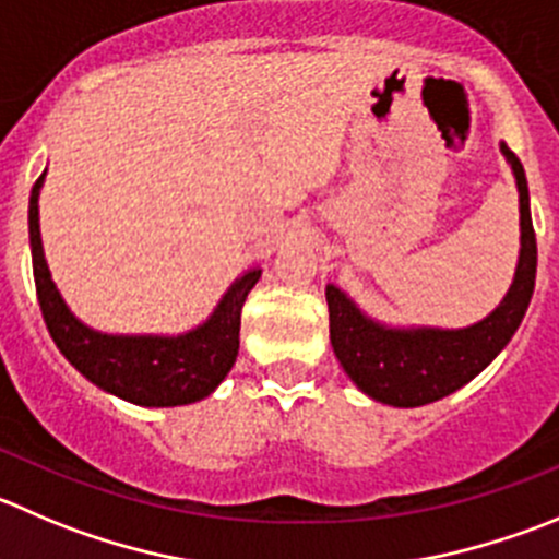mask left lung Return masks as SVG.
I'll list each match as a JSON object with an SVG mask.
<instances>
[{"label": "left lung", "mask_w": 559, "mask_h": 559, "mask_svg": "<svg viewBox=\"0 0 559 559\" xmlns=\"http://www.w3.org/2000/svg\"><path fill=\"white\" fill-rule=\"evenodd\" d=\"M519 188V226L522 248L513 284L500 306L480 322L459 330L388 328L368 319L338 286L328 284L330 344L352 382L390 406H424L451 395L478 377L522 324L535 289L538 246H535L530 191L524 166L500 144Z\"/></svg>", "instance_id": "8db88e82"}]
</instances>
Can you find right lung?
Returning a JSON list of instances; mask_svg holds the SVG:
<instances>
[{"mask_svg": "<svg viewBox=\"0 0 559 559\" xmlns=\"http://www.w3.org/2000/svg\"><path fill=\"white\" fill-rule=\"evenodd\" d=\"M46 171L37 177L29 197V246L35 289L43 319L70 366L92 384L139 406H180L202 401L231 371L240 349V313L248 292L262 270H248L221 297L213 317L182 335H108L86 328L70 313L53 286L43 257L40 197Z\"/></svg>", "mask_w": 559, "mask_h": 559, "instance_id": "right-lung-1", "label": "right lung"}]
</instances>
